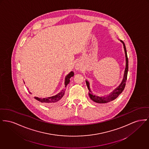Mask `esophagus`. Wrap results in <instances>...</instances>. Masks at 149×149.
<instances>
[{"label": "esophagus", "mask_w": 149, "mask_h": 149, "mask_svg": "<svg viewBox=\"0 0 149 149\" xmlns=\"http://www.w3.org/2000/svg\"><path fill=\"white\" fill-rule=\"evenodd\" d=\"M77 69H79V67H77Z\"/></svg>", "instance_id": "esophagus-1"}]
</instances>
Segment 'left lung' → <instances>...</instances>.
Masks as SVG:
<instances>
[{"label":"left lung","instance_id":"left-lung-1","mask_svg":"<svg viewBox=\"0 0 149 149\" xmlns=\"http://www.w3.org/2000/svg\"><path fill=\"white\" fill-rule=\"evenodd\" d=\"M120 41L122 42L123 45H124V49L125 54V58H126V59H125L126 60V66H125V69L124 71V78L123 79L122 82L119 85V86L118 87L116 88L115 89H114V91L111 93H110L109 95L99 96V95H97L94 94L92 93V91L91 90V89L89 88V83L88 81L87 80L86 81L88 89L89 91V97L93 101H94L96 103L105 104V103H107V102L113 101L119 96V95L122 92L125 88V83H126V80L127 79V74H128V58L127 57V50H126L125 44L122 40H120Z\"/></svg>","mask_w":149,"mask_h":149}]
</instances>
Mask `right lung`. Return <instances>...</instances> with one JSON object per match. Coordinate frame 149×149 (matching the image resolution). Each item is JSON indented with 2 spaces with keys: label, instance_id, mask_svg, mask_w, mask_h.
I'll return each mask as SVG.
<instances>
[{
  "label": "right lung",
  "instance_id": "1",
  "mask_svg": "<svg viewBox=\"0 0 149 149\" xmlns=\"http://www.w3.org/2000/svg\"><path fill=\"white\" fill-rule=\"evenodd\" d=\"M74 75V72L72 71H71L70 73L66 76V77L65 78V87L70 83V78L72 77H73ZM65 89H63L62 91H61V92H60L58 94L56 95V96L47 97V98H38V97H35V98L38 101H39L42 103H44L45 104H47V105L52 104L54 103H56V102L61 101L63 99V97L65 95Z\"/></svg>",
  "mask_w": 149,
  "mask_h": 149
}]
</instances>
